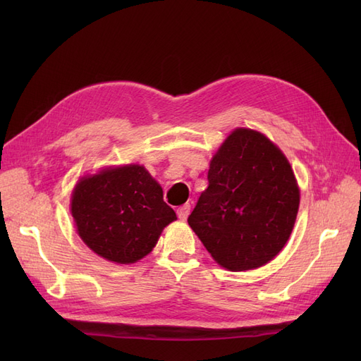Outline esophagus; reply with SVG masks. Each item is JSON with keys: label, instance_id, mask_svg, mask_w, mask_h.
Masks as SVG:
<instances>
[{"label": "esophagus", "instance_id": "esophagus-1", "mask_svg": "<svg viewBox=\"0 0 361 361\" xmlns=\"http://www.w3.org/2000/svg\"><path fill=\"white\" fill-rule=\"evenodd\" d=\"M190 211H191L190 203H185V204L179 206V207H178V216H179V220H187L188 215H190Z\"/></svg>", "mask_w": 361, "mask_h": 361}]
</instances>
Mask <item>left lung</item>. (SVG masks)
I'll return each instance as SVG.
<instances>
[{"label":"left lung","instance_id":"obj_1","mask_svg":"<svg viewBox=\"0 0 361 361\" xmlns=\"http://www.w3.org/2000/svg\"><path fill=\"white\" fill-rule=\"evenodd\" d=\"M207 182L188 224L216 264L247 271L274 259L300 206L298 183L283 152L257 130L238 128L214 155Z\"/></svg>","mask_w":361,"mask_h":361}]
</instances>
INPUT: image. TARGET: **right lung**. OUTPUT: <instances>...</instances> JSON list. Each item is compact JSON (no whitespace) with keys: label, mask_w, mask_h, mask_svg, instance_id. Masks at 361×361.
I'll use <instances>...</instances> for the list:
<instances>
[{"label":"right lung","mask_w":361,"mask_h":361,"mask_svg":"<svg viewBox=\"0 0 361 361\" xmlns=\"http://www.w3.org/2000/svg\"><path fill=\"white\" fill-rule=\"evenodd\" d=\"M71 212L85 245L116 264L143 259L162 228L176 220V212L164 202L161 185L138 164L81 178Z\"/></svg>","instance_id":"1"}]
</instances>
